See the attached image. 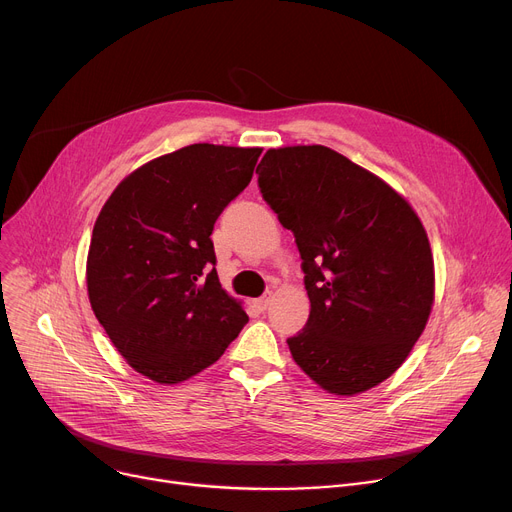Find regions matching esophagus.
<instances>
[{
    "label": "esophagus",
    "mask_w": 512,
    "mask_h": 512,
    "mask_svg": "<svg viewBox=\"0 0 512 512\" xmlns=\"http://www.w3.org/2000/svg\"><path fill=\"white\" fill-rule=\"evenodd\" d=\"M269 302H271V292H267L265 296L257 298V300H255V306H257V309H259V311H265V309H267V306H269Z\"/></svg>",
    "instance_id": "esophagus-1"
}]
</instances>
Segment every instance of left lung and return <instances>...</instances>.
I'll use <instances>...</instances> for the list:
<instances>
[{
  "instance_id": "left-lung-1",
  "label": "left lung",
  "mask_w": 512,
  "mask_h": 512,
  "mask_svg": "<svg viewBox=\"0 0 512 512\" xmlns=\"http://www.w3.org/2000/svg\"><path fill=\"white\" fill-rule=\"evenodd\" d=\"M267 206L292 230L311 315L288 337L294 362L329 393L377 387L422 335L434 300L426 230L397 191L325 146L267 150Z\"/></svg>"
}]
</instances>
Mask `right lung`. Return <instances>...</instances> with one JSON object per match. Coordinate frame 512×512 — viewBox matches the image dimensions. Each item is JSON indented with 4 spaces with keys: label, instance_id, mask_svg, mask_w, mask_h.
I'll return each mask as SVG.
<instances>
[{
    "label": "right lung",
    "instance_id": "1",
    "mask_svg": "<svg viewBox=\"0 0 512 512\" xmlns=\"http://www.w3.org/2000/svg\"><path fill=\"white\" fill-rule=\"evenodd\" d=\"M259 154L193 144L160 156L123 179L96 218L92 311L129 366L160 385L214 364L249 321L220 286L210 234Z\"/></svg>",
    "mask_w": 512,
    "mask_h": 512
}]
</instances>
